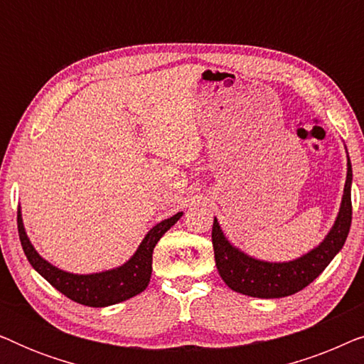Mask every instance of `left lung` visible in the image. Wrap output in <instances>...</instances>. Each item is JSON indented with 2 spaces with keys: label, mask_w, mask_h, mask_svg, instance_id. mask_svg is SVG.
Listing matches in <instances>:
<instances>
[{
  "label": "left lung",
  "mask_w": 364,
  "mask_h": 364,
  "mask_svg": "<svg viewBox=\"0 0 364 364\" xmlns=\"http://www.w3.org/2000/svg\"><path fill=\"white\" fill-rule=\"evenodd\" d=\"M351 162L348 157L345 193L335 225L320 245L293 262L270 263L252 258L238 250L223 235L217 218H213L212 243L215 265L222 280L233 291L255 298H282L293 295L310 285L325 270L345 245L351 227Z\"/></svg>",
  "instance_id": "8db88e82"
}]
</instances>
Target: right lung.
I'll use <instances>...</instances> for the list:
<instances>
[{
  "label": "right lung",
  "mask_w": 364,
  "mask_h": 364,
  "mask_svg": "<svg viewBox=\"0 0 364 364\" xmlns=\"http://www.w3.org/2000/svg\"><path fill=\"white\" fill-rule=\"evenodd\" d=\"M181 217L182 212H178L173 217L166 218V220H162L156 227L151 228V232L147 233L141 245H139L137 252L122 267L101 273H92V275H74V273L63 272L39 257V253L34 250L26 232H24L21 210L19 208L18 232L24 255H26L29 263H31L39 275L46 278L58 291H61L69 300L86 306L102 308L129 300V298L136 296L146 290L149 282H151L154 247L157 245V242L161 240L164 233Z\"/></svg>",
  "instance_id": "1"
}]
</instances>
